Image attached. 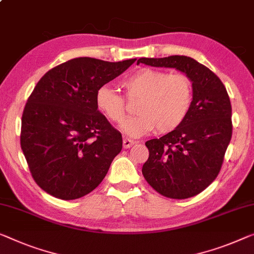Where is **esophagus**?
Returning a JSON list of instances; mask_svg holds the SVG:
<instances>
[{
    "mask_svg": "<svg viewBox=\"0 0 254 254\" xmlns=\"http://www.w3.org/2000/svg\"><path fill=\"white\" fill-rule=\"evenodd\" d=\"M134 141L133 140H130V139H123V147L124 148H130L134 145Z\"/></svg>",
    "mask_w": 254,
    "mask_h": 254,
    "instance_id": "esophagus-1",
    "label": "esophagus"
}]
</instances>
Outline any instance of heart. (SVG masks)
<instances>
[{
    "instance_id": "1",
    "label": "heart",
    "mask_w": 254,
    "mask_h": 254,
    "mask_svg": "<svg viewBox=\"0 0 254 254\" xmlns=\"http://www.w3.org/2000/svg\"><path fill=\"white\" fill-rule=\"evenodd\" d=\"M124 96L128 101L138 100L137 115L122 124L127 137L139 138L154 130L160 134L179 127L190 111L194 88L183 73L170 74L153 68H140L121 81ZM96 108L109 122L120 124L127 114L126 99L108 85L96 91Z\"/></svg>"
}]
</instances>
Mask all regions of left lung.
<instances>
[{"label":"left lung","mask_w":254,"mask_h":254,"mask_svg":"<svg viewBox=\"0 0 254 254\" xmlns=\"http://www.w3.org/2000/svg\"><path fill=\"white\" fill-rule=\"evenodd\" d=\"M137 64L176 68L191 79L194 98L186 120L175 131L145 145L149 157L142 175L158 194L184 199L213 183L233 133L232 105L217 75L186 56L140 58Z\"/></svg>","instance_id":"8db88e82"}]
</instances>
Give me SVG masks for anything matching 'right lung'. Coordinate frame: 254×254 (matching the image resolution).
I'll use <instances>...</instances> for the list:
<instances>
[{"instance_id": "add662e5", "label": "right lung", "mask_w": 254, "mask_h": 254, "mask_svg": "<svg viewBox=\"0 0 254 254\" xmlns=\"http://www.w3.org/2000/svg\"><path fill=\"white\" fill-rule=\"evenodd\" d=\"M134 62L81 57L37 82L22 113L20 146L33 179L48 194L76 199L104 180L123 141L96 108V91Z\"/></svg>"}]
</instances>
